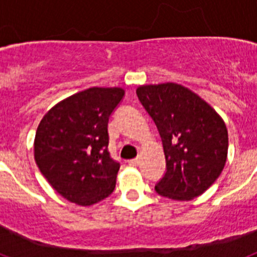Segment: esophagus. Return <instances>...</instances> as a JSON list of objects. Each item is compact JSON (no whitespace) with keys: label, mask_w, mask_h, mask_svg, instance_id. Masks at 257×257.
I'll use <instances>...</instances> for the list:
<instances>
[{"label":"esophagus","mask_w":257,"mask_h":257,"mask_svg":"<svg viewBox=\"0 0 257 257\" xmlns=\"http://www.w3.org/2000/svg\"><path fill=\"white\" fill-rule=\"evenodd\" d=\"M140 163V158H134V160L128 161V165L131 166H138Z\"/></svg>","instance_id":"esophagus-1"}]
</instances>
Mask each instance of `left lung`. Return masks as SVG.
Listing matches in <instances>:
<instances>
[{"label": "left lung", "instance_id": "1", "mask_svg": "<svg viewBox=\"0 0 257 257\" xmlns=\"http://www.w3.org/2000/svg\"><path fill=\"white\" fill-rule=\"evenodd\" d=\"M140 103L156 123L166 172L156 184L162 197L189 201L219 178L228 156V130L203 99L176 83L140 86Z\"/></svg>", "mask_w": 257, "mask_h": 257}]
</instances>
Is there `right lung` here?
<instances>
[{
	"label": "right lung",
	"instance_id": "obj_1",
	"mask_svg": "<svg viewBox=\"0 0 257 257\" xmlns=\"http://www.w3.org/2000/svg\"><path fill=\"white\" fill-rule=\"evenodd\" d=\"M124 91L91 87L52 106L40 122L35 160L56 192L81 206L112 194L119 163L108 151L109 117Z\"/></svg>",
	"mask_w": 257,
	"mask_h": 257
}]
</instances>
